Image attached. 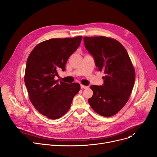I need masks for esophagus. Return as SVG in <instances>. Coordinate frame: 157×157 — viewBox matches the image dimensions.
I'll return each mask as SVG.
<instances>
[{
	"label": "esophagus",
	"instance_id": "esophagus-1",
	"mask_svg": "<svg viewBox=\"0 0 157 157\" xmlns=\"http://www.w3.org/2000/svg\"><path fill=\"white\" fill-rule=\"evenodd\" d=\"M88 86H85V85H81V88L82 89H85V88H87Z\"/></svg>",
	"mask_w": 157,
	"mask_h": 157
}]
</instances>
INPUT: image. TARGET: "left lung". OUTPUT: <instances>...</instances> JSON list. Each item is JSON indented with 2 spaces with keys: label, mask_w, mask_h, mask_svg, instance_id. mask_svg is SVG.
I'll return each mask as SVG.
<instances>
[{
  "label": "left lung",
  "mask_w": 157,
  "mask_h": 157,
  "mask_svg": "<svg viewBox=\"0 0 157 157\" xmlns=\"http://www.w3.org/2000/svg\"><path fill=\"white\" fill-rule=\"evenodd\" d=\"M83 39L97 70L105 74L102 86H90L94 94L88 103L98 114L112 117L129 99L136 79L134 68L125 48L118 40L104 36Z\"/></svg>",
  "instance_id": "obj_1"
}]
</instances>
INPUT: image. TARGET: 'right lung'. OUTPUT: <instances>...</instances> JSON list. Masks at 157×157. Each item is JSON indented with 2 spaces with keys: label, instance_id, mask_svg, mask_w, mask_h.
I'll return each mask as SVG.
<instances>
[{
  "label": "right lung",
  "instance_id": "add662e5",
  "mask_svg": "<svg viewBox=\"0 0 157 157\" xmlns=\"http://www.w3.org/2000/svg\"><path fill=\"white\" fill-rule=\"evenodd\" d=\"M81 36L51 39L37 44L29 55L25 84L35 108L47 118L58 119L67 113L80 85L55 79L58 71L65 70L69 56L79 46Z\"/></svg>",
  "mask_w": 157,
  "mask_h": 157
}]
</instances>
